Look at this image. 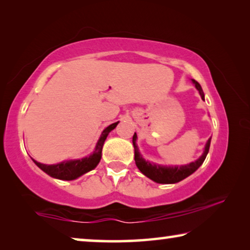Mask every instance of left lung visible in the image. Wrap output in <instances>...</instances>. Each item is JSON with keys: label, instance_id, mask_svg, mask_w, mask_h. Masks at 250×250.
I'll use <instances>...</instances> for the list:
<instances>
[{"label": "left lung", "instance_id": "left-lung-1", "mask_svg": "<svg viewBox=\"0 0 250 250\" xmlns=\"http://www.w3.org/2000/svg\"><path fill=\"white\" fill-rule=\"evenodd\" d=\"M192 82L194 84H195L198 92H200L202 99L204 100V92H203L201 84L194 79H192ZM137 138H138L137 133L134 132L133 138H132V143L134 146L135 164H137L139 170H140L146 177H149V179H151L152 181H154L156 183H160V184H174V183H177V182L184 180L185 177L193 174V173L202 166L203 162H204V160L206 159V155L208 153L209 146H210V138H209L206 142L203 154L192 163L186 164V166H181V167H164V166H160V164L151 163L149 161H146L142 158L140 152H139L137 143H135Z\"/></svg>", "mask_w": 250, "mask_h": 250}]
</instances>
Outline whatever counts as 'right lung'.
<instances>
[{
	"mask_svg": "<svg viewBox=\"0 0 250 250\" xmlns=\"http://www.w3.org/2000/svg\"><path fill=\"white\" fill-rule=\"evenodd\" d=\"M118 124H119V121L110 125L103 131V133H101L99 140L96 145L94 153L89 156H86V158H83L80 160L64 161V162L50 164V166L40 163L35 160H33L34 163H35L42 171L47 173L49 176L55 177V179L65 181H71L77 179V177L82 176L84 173L94 170V168L98 166L101 159V151H103V146L105 139H107L109 132H111V131L116 128Z\"/></svg>",
	"mask_w": 250,
	"mask_h": 250,
	"instance_id": "obj_1",
	"label": "right lung"
}]
</instances>
